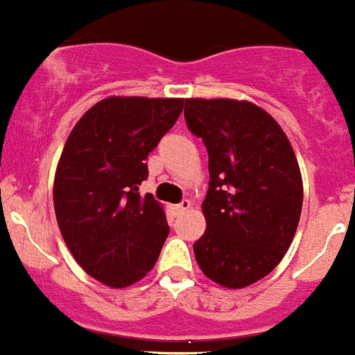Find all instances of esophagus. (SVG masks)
<instances>
[{"instance_id": "34e87169", "label": "esophagus", "mask_w": 355, "mask_h": 355, "mask_svg": "<svg viewBox=\"0 0 355 355\" xmlns=\"http://www.w3.org/2000/svg\"><path fill=\"white\" fill-rule=\"evenodd\" d=\"M173 209L177 211V213H184V211L191 209V202H189V200H182V202H180V204L175 205Z\"/></svg>"}]
</instances>
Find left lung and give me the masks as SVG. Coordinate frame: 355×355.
Masks as SVG:
<instances>
[{"label":"left lung","instance_id":"left-lung-1","mask_svg":"<svg viewBox=\"0 0 355 355\" xmlns=\"http://www.w3.org/2000/svg\"><path fill=\"white\" fill-rule=\"evenodd\" d=\"M184 117L209 153L196 263L222 287L256 284L282 261L300 223L303 182L293 146L249 101L186 99Z\"/></svg>","mask_w":355,"mask_h":355}]
</instances>
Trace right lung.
<instances>
[{
    "mask_svg": "<svg viewBox=\"0 0 355 355\" xmlns=\"http://www.w3.org/2000/svg\"><path fill=\"white\" fill-rule=\"evenodd\" d=\"M184 99L108 97L79 119L53 180V207L71 256L113 288L142 279L169 234L162 205L139 186L148 155L182 113Z\"/></svg>",
    "mask_w": 355,
    "mask_h": 355,
    "instance_id": "right-lung-1",
    "label": "right lung"
}]
</instances>
